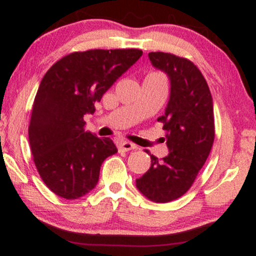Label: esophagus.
<instances>
[{
	"instance_id": "34e87169",
	"label": "esophagus",
	"mask_w": 256,
	"mask_h": 256,
	"mask_svg": "<svg viewBox=\"0 0 256 256\" xmlns=\"http://www.w3.org/2000/svg\"><path fill=\"white\" fill-rule=\"evenodd\" d=\"M136 148H138V147H136L134 144L128 142H120V150H123V152H128V150H136Z\"/></svg>"
}]
</instances>
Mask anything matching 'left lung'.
<instances>
[{
	"mask_svg": "<svg viewBox=\"0 0 256 256\" xmlns=\"http://www.w3.org/2000/svg\"><path fill=\"white\" fill-rule=\"evenodd\" d=\"M148 58L170 82L164 114L158 118L164 124L169 154L160 161L150 153V167L136 180V186L150 200L168 203L188 192L210 154L214 102L206 81L192 61L164 52H150Z\"/></svg>",
	"mask_w": 256,
	"mask_h": 256,
	"instance_id": "1",
	"label": "left lung"
}]
</instances>
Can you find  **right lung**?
Here are the masks:
<instances>
[{
	"instance_id": "1",
	"label": "right lung",
	"mask_w": 256,
	"mask_h": 256,
	"mask_svg": "<svg viewBox=\"0 0 256 256\" xmlns=\"http://www.w3.org/2000/svg\"><path fill=\"white\" fill-rule=\"evenodd\" d=\"M142 51L89 50L70 53L53 64L39 84L32 108L28 142L42 181L56 195L76 200L95 188L100 169L117 153L110 138L86 131L84 114Z\"/></svg>"
}]
</instances>
